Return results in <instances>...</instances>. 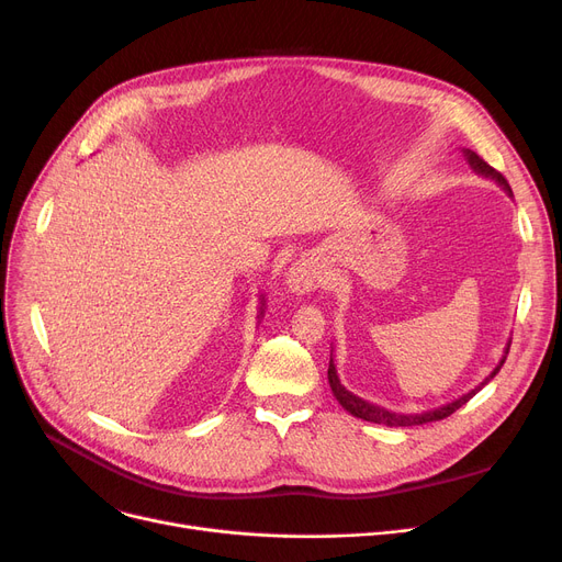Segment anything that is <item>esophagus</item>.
<instances>
[{
	"instance_id": "1",
	"label": "esophagus",
	"mask_w": 562,
	"mask_h": 562,
	"mask_svg": "<svg viewBox=\"0 0 562 562\" xmlns=\"http://www.w3.org/2000/svg\"><path fill=\"white\" fill-rule=\"evenodd\" d=\"M318 284H321V271H318V266L310 259L293 263L286 273V286L293 293H310Z\"/></svg>"
}]
</instances>
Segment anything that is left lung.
Returning a JSON list of instances; mask_svg holds the SVG:
<instances>
[{
    "instance_id": "obj_1",
    "label": "left lung",
    "mask_w": 562,
    "mask_h": 562,
    "mask_svg": "<svg viewBox=\"0 0 562 562\" xmlns=\"http://www.w3.org/2000/svg\"><path fill=\"white\" fill-rule=\"evenodd\" d=\"M464 153V159L469 161V166L474 168L479 175H483V177H490V180H494L498 187H504V191L513 198V189H510V184H508V180L504 175H501L498 170H494L487 161H483L474 150H462ZM508 350H510V344L506 346V356H508ZM506 356L501 358V362L496 364V369L481 382L479 387H474L471 392H467V394H462L460 398H456V401H451V403H447V405H441V407H435V409H428V412H419V415H401V412H392V409H385V407H380V405H373V403H369V401H364V398H360V396H356L352 392H348L344 385H341V380H339V375H337V369H335V362H333V352H330V367H328V382H330V390H333V394H335V398L339 401V405L346 409V412H350L352 417H358V419H364V422H371V424H382V426H390V428H403V426H422V424H430V422H439V419H447V417H451L456 409H460L469 398H474L487 382L498 373V369L504 367V362H506Z\"/></svg>"
}]
</instances>
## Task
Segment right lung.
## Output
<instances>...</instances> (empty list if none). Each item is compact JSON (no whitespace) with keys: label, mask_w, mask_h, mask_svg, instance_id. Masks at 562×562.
I'll return each instance as SVG.
<instances>
[{"label":"right lung","mask_w":562,"mask_h":562,"mask_svg":"<svg viewBox=\"0 0 562 562\" xmlns=\"http://www.w3.org/2000/svg\"><path fill=\"white\" fill-rule=\"evenodd\" d=\"M259 301H261V310H259V316H261V314H263V296H261Z\"/></svg>","instance_id":"obj_1"}]
</instances>
